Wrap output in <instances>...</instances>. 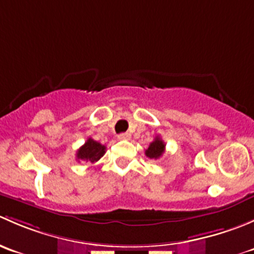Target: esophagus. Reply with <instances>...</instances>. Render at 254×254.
<instances>
[{"instance_id": "esophagus-1", "label": "esophagus", "mask_w": 254, "mask_h": 254, "mask_svg": "<svg viewBox=\"0 0 254 254\" xmlns=\"http://www.w3.org/2000/svg\"><path fill=\"white\" fill-rule=\"evenodd\" d=\"M118 139H119V140H129L130 139V134H127V132H123V134L118 135Z\"/></svg>"}]
</instances>
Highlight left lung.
<instances>
[{
    "label": "left lung",
    "mask_w": 254,
    "mask_h": 254,
    "mask_svg": "<svg viewBox=\"0 0 254 254\" xmlns=\"http://www.w3.org/2000/svg\"><path fill=\"white\" fill-rule=\"evenodd\" d=\"M165 148L166 143L161 140V137L156 136V139L150 143L148 148L145 151V155L147 156L148 158H151V160H157V158H160L161 156L163 155Z\"/></svg>",
    "instance_id": "8db88e82"
}]
</instances>
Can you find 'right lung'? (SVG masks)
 I'll return each mask as SVG.
<instances>
[{"mask_svg": "<svg viewBox=\"0 0 254 254\" xmlns=\"http://www.w3.org/2000/svg\"><path fill=\"white\" fill-rule=\"evenodd\" d=\"M106 153V146L94 141L93 139H88L83 146L77 150L76 157L78 161H86V162H97L101 160L102 156Z\"/></svg>", "mask_w": 254, "mask_h": 254, "instance_id": "add662e5", "label": "right lung"}]
</instances>
